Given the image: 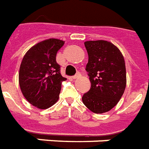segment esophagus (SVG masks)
I'll list each match as a JSON object with an SVG mask.
<instances>
[{"mask_svg":"<svg viewBox=\"0 0 149 149\" xmlns=\"http://www.w3.org/2000/svg\"><path fill=\"white\" fill-rule=\"evenodd\" d=\"M80 77H81V75H80V72H77V73L75 75V76L72 77V78H73V79H78V78H80Z\"/></svg>","mask_w":149,"mask_h":149,"instance_id":"obj_1","label":"esophagus"}]
</instances>
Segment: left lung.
<instances>
[{
	"label": "left lung",
	"instance_id": "1",
	"mask_svg": "<svg viewBox=\"0 0 149 149\" xmlns=\"http://www.w3.org/2000/svg\"><path fill=\"white\" fill-rule=\"evenodd\" d=\"M84 46L91 88L84 94L82 101L91 111L102 114L114 107L125 91V60L119 49L107 41H87Z\"/></svg>",
	"mask_w": 149,
	"mask_h": 149
}]
</instances>
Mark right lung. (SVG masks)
Here are the masks:
<instances>
[{
    "instance_id": "obj_1",
    "label": "right lung",
    "mask_w": 149,
    "mask_h": 149,
    "mask_svg": "<svg viewBox=\"0 0 149 149\" xmlns=\"http://www.w3.org/2000/svg\"><path fill=\"white\" fill-rule=\"evenodd\" d=\"M65 42L49 38L35 44L22 60L19 84L25 99L38 109L52 107L59 99L61 83L66 78L60 72L56 55Z\"/></svg>"
}]
</instances>
